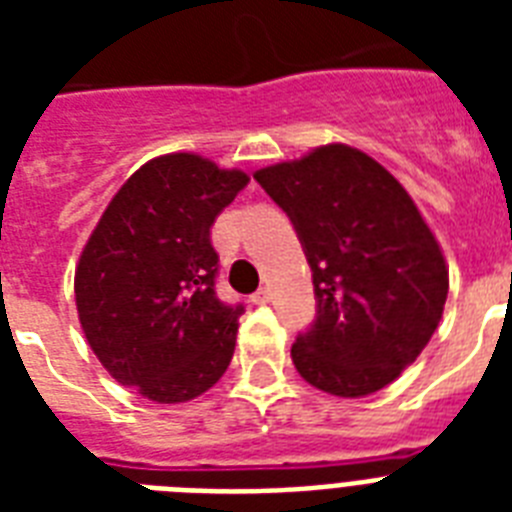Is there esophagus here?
<instances>
[{"label": "esophagus", "mask_w": 512, "mask_h": 512, "mask_svg": "<svg viewBox=\"0 0 512 512\" xmlns=\"http://www.w3.org/2000/svg\"><path fill=\"white\" fill-rule=\"evenodd\" d=\"M252 303L268 305V303H271V292H268V289H257L255 295H252Z\"/></svg>", "instance_id": "esophagus-1"}]
</instances>
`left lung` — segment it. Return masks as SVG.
Instances as JSON below:
<instances>
[{
	"label": "left lung",
	"mask_w": 512,
	"mask_h": 512,
	"mask_svg": "<svg viewBox=\"0 0 512 512\" xmlns=\"http://www.w3.org/2000/svg\"><path fill=\"white\" fill-rule=\"evenodd\" d=\"M297 231L316 321L292 361L313 388L361 398L385 388L436 332L449 271L404 185L372 156L332 143L255 172Z\"/></svg>",
	"instance_id": "1"
}]
</instances>
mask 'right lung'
<instances>
[{
	"instance_id": "obj_1",
	"label": "right lung",
	"mask_w": 512,
	"mask_h": 512,
	"mask_svg": "<svg viewBox=\"0 0 512 512\" xmlns=\"http://www.w3.org/2000/svg\"><path fill=\"white\" fill-rule=\"evenodd\" d=\"M249 183L196 154L143 164L119 188L76 265V311L108 374L156 404L209 390L233 358L244 305L215 292L209 228Z\"/></svg>"
}]
</instances>
